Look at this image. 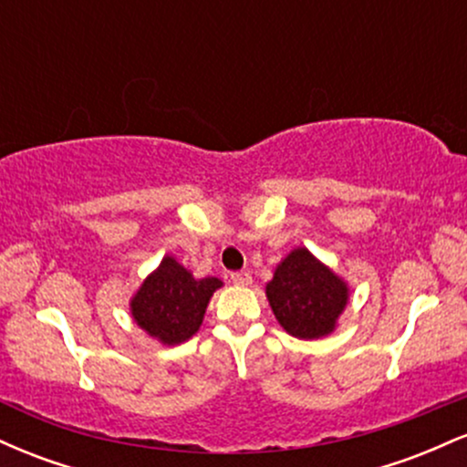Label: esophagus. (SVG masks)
I'll list each match as a JSON object with an SVG mask.
<instances>
[{
  "instance_id": "34e87169",
  "label": "esophagus",
  "mask_w": 467,
  "mask_h": 467,
  "mask_svg": "<svg viewBox=\"0 0 467 467\" xmlns=\"http://www.w3.org/2000/svg\"><path fill=\"white\" fill-rule=\"evenodd\" d=\"M230 281H233L234 285H250L252 275H250V272H245V270L233 272V275H230Z\"/></svg>"
}]
</instances>
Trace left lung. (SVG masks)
<instances>
[{"label":"left lung","instance_id":"obj_1","mask_svg":"<svg viewBox=\"0 0 467 467\" xmlns=\"http://www.w3.org/2000/svg\"><path fill=\"white\" fill-rule=\"evenodd\" d=\"M265 294L283 329L301 340L331 334L349 298L345 283L305 248L281 261Z\"/></svg>","mask_w":467,"mask_h":467}]
</instances>
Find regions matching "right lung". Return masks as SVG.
Listing matches in <instances>:
<instances>
[{
	"instance_id": "1",
	"label": "right lung",
	"mask_w": 467,
	"mask_h": 467,
	"mask_svg": "<svg viewBox=\"0 0 467 467\" xmlns=\"http://www.w3.org/2000/svg\"><path fill=\"white\" fill-rule=\"evenodd\" d=\"M217 287H222L219 278L195 281L189 270L166 256L133 296L131 314L149 336L164 345H180L200 329L206 305Z\"/></svg>"
}]
</instances>
